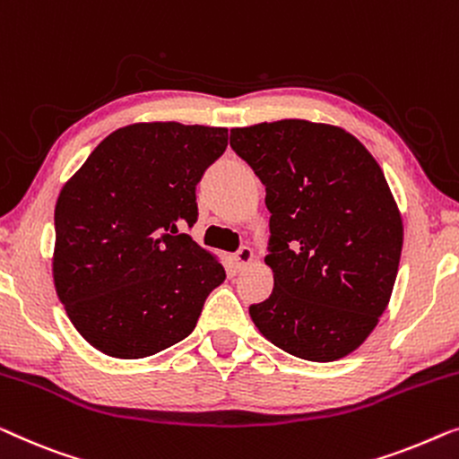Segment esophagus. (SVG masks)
I'll return each instance as SVG.
<instances>
[{
	"instance_id": "obj_1",
	"label": "esophagus",
	"mask_w": 459,
	"mask_h": 459,
	"mask_svg": "<svg viewBox=\"0 0 459 459\" xmlns=\"http://www.w3.org/2000/svg\"><path fill=\"white\" fill-rule=\"evenodd\" d=\"M252 258H255V255H252V250L248 248V246H242V248L238 250L236 255H234L236 269H244L246 264H250V263H252Z\"/></svg>"
}]
</instances>
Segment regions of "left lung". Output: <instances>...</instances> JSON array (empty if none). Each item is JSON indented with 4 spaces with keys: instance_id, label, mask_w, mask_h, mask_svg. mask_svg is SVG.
Masks as SVG:
<instances>
[{
    "instance_id": "obj_1",
    "label": "left lung",
    "mask_w": 459,
    "mask_h": 459,
    "mask_svg": "<svg viewBox=\"0 0 459 459\" xmlns=\"http://www.w3.org/2000/svg\"><path fill=\"white\" fill-rule=\"evenodd\" d=\"M230 144L267 196L273 291L250 318L277 348L333 362L387 308L403 223L381 165L340 126L279 119L234 128Z\"/></svg>"
}]
</instances>
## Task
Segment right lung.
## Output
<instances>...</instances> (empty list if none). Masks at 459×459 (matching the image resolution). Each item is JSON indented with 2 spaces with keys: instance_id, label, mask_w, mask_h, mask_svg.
Here are the masks:
<instances>
[{
  "instance_id": "add662e5",
  "label": "right lung",
  "mask_w": 459,
  "mask_h": 459,
  "mask_svg": "<svg viewBox=\"0 0 459 459\" xmlns=\"http://www.w3.org/2000/svg\"><path fill=\"white\" fill-rule=\"evenodd\" d=\"M225 147L228 128L130 124L64 184L53 283L92 348L134 360L195 331L225 271L180 228L196 221V184Z\"/></svg>"
}]
</instances>
